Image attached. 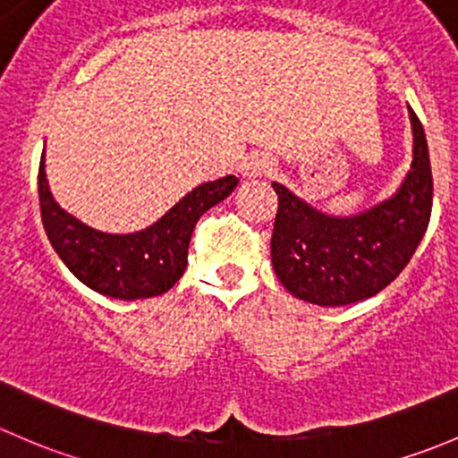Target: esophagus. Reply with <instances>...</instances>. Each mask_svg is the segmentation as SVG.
Returning <instances> with one entry per match:
<instances>
[{
	"label": "esophagus",
	"instance_id": "34e87169",
	"mask_svg": "<svg viewBox=\"0 0 458 458\" xmlns=\"http://www.w3.org/2000/svg\"><path fill=\"white\" fill-rule=\"evenodd\" d=\"M240 172L247 178H258L267 176L273 172V158L264 152H251L242 158L240 163Z\"/></svg>",
	"mask_w": 458,
	"mask_h": 458
}]
</instances>
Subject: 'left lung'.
Instances as JSON below:
<instances>
[{
	"mask_svg": "<svg viewBox=\"0 0 458 458\" xmlns=\"http://www.w3.org/2000/svg\"><path fill=\"white\" fill-rule=\"evenodd\" d=\"M412 165L388 200L357 216H328L280 182L271 235L277 280L318 306L355 304L390 284L426 235L432 211V169L421 121L408 106Z\"/></svg>",
	"mask_w": 458,
	"mask_h": 458,
	"instance_id": "1",
	"label": "left lung"
}]
</instances>
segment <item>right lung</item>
I'll use <instances>...</instances> for the list:
<instances>
[{"label":"right lung","instance_id":"right-lung-1","mask_svg":"<svg viewBox=\"0 0 458 458\" xmlns=\"http://www.w3.org/2000/svg\"><path fill=\"white\" fill-rule=\"evenodd\" d=\"M235 185V176L202 182L152 227L136 233H103L61 209L50 194L41 157V220L56 256L89 289L114 300L154 298L181 280L196 223L207 209L223 202Z\"/></svg>","mask_w":458,"mask_h":458}]
</instances>
